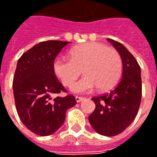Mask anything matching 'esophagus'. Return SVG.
<instances>
[{
  "mask_svg": "<svg viewBox=\"0 0 157 157\" xmlns=\"http://www.w3.org/2000/svg\"><path fill=\"white\" fill-rule=\"evenodd\" d=\"M83 97H81V96H75V101H76V102H81V101H82Z\"/></svg>",
  "mask_w": 157,
  "mask_h": 157,
  "instance_id": "esophagus-1",
  "label": "esophagus"
}]
</instances>
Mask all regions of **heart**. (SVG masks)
<instances>
[{"label":"heart","instance_id":"1","mask_svg":"<svg viewBox=\"0 0 157 157\" xmlns=\"http://www.w3.org/2000/svg\"><path fill=\"white\" fill-rule=\"evenodd\" d=\"M70 55V59L57 56L53 71L65 87H70L83 71L85 75L71 87L73 92H91L97 87L106 90L118 82L122 60L114 48L101 43H85L73 48Z\"/></svg>","mask_w":157,"mask_h":157}]
</instances>
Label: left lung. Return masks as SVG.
Segmentation results:
<instances>
[{"label": "left lung", "mask_w": 157, "mask_h": 157, "mask_svg": "<svg viewBox=\"0 0 157 157\" xmlns=\"http://www.w3.org/2000/svg\"><path fill=\"white\" fill-rule=\"evenodd\" d=\"M121 56L122 79L109 93L93 97L95 109L88 117L99 134L113 137L123 132L133 122L142 98L141 69L132 54L122 44L107 38Z\"/></svg>", "instance_id": "1"}]
</instances>
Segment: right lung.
I'll return each instance as SVG.
<instances>
[{
    "label": "right lung",
    "mask_w": 157,
    "mask_h": 157,
    "mask_svg": "<svg viewBox=\"0 0 157 157\" xmlns=\"http://www.w3.org/2000/svg\"><path fill=\"white\" fill-rule=\"evenodd\" d=\"M70 42L48 40L25 52L17 63L13 81L15 106L21 122L38 136H49L62 126L66 111L76 101L67 92L53 71L58 53Z\"/></svg>",
    "instance_id": "1"
}]
</instances>
